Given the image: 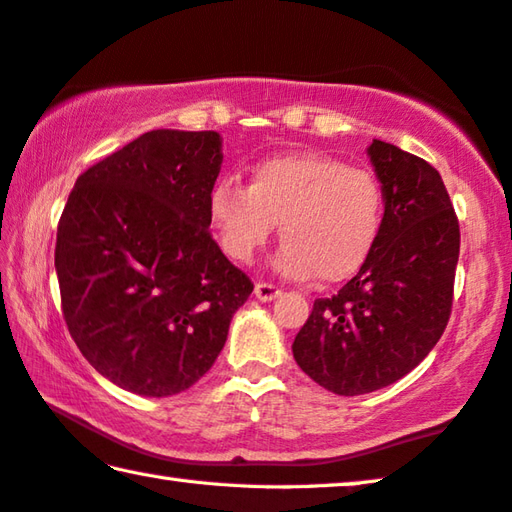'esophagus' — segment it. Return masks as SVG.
I'll use <instances>...</instances> for the list:
<instances>
[{"label": "esophagus", "instance_id": "1", "mask_svg": "<svg viewBox=\"0 0 512 512\" xmlns=\"http://www.w3.org/2000/svg\"><path fill=\"white\" fill-rule=\"evenodd\" d=\"M255 295H257V300H262V302H273L275 297L280 295V288L273 284H255Z\"/></svg>", "mask_w": 512, "mask_h": 512}]
</instances>
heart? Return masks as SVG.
<instances>
[{
	"mask_svg": "<svg viewBox=\"0 0 512 512\" xmlns=\"http://www.w3.org/2000/svg\"><path fill=\"white\" fill-rule=\"evenodd\" d=\"M208 219L224 253L248 264L280 224L273 268L291 280L336 284L365 262L383 221L376 176L313 152H288L250 167L248 185L221 179Z\"/></svg>",
	"mask_w": 512,
	"mask_h": 512,
	"instance_id": "1",
	"label": "heart"
}]
</instances>
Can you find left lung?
Returning a JSON list of instances; mask_svg holds the SVG:
<instances>
[{
  "label": "left lung",
  "instance_id": "1",
  "mask_svg": "<svg viewBox=\"0 0 512 512\" xmlns=\"http://www.w3.org/2000/svg\"><path fill=\"white\" fill-rule=\"evenodd\" d=\"M383 221L356 277L315 300L295 336L306 376L340 396L401 380L443 336L459 262V221L434 167L401 147L371 141Z\"/></svg>",
  "mask_w": 512,
  "mask_h": 512
}]
</instances>
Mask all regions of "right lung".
I'll use <instances>...</instances> for the list:
<instances>
[{
  "label": "right lung",
  "mask_w": 512,
  "mask_h": 512,
  "mask_svg": "<svg viewBox=\"0 0 512 512\" xmlns=\"http://www.w3.org/2000/svg\"><path fill=\"white\" fill-rule=\"evenodd\" d=\"M221 163L217 132L154 129L80 174L64 206V320L91 367L132 394L197 383L253 293L208 232Z\"/></svg>",
  "instance_id": "right-lung-1"
}]
</instances>
